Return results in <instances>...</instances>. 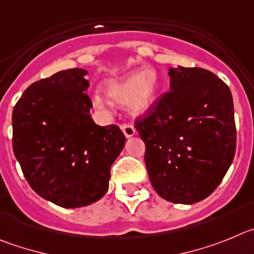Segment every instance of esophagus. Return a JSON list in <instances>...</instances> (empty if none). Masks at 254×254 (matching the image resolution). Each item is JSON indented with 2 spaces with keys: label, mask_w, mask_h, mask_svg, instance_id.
<instances>
[{
  "label": "esophagus",
  "mask_w": 254,
  "mask_h": 254,
  "mask_svg": "<svg viewBox=\"0 0 254 254\" xmlns=\"http://www.w3.org/2000/svg\"><path fill=\"white\" fill-rule=\"evenodd\" d=\"M120 127H122L123 132H124L127 138H130V136L135 135V129H134V127H132L130 124H122L120 125Z\"/></svg>",
  "instance_id": "obj_1"
}]
</instances>
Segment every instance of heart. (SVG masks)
<instances>
[{
    "mask_svg": "<svg viewBox=\"0 0 254 254\" xmlns=\"http://www.w3.org/2000/svg\"><path fill=\"white\" fill-rule=\"evenodd\" d=\"M159 90V76L153 68L132 70L119 78L109 79L104 84V92L107 99L115 104H124L130 113L143 114L157 100ZM95 105L104 107L105 101L96 96Z\"/></svg>",
    "mask_w": 254,
    "mask_h": 254,
    "instance_id": "obj_1",
    "label": "heart"
}]
</instances>
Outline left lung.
Listing matches in <instances>:
<instances>
[{
	"mask_svg": "<svg viewBox=\"0 0 254 254\" xmlns=\"http://www.w3.org/2000/svg\"><path fill=\"white\" fill-rule=\"evenodd\" d=\"M170 90L135 119L153 189L175 204H195L219 186L235 154L229 87L204 68H171Z\"/></svg>",
	"mask_w": 254,
	"mask_h": 254,
	"instance_id": "1",
	"label": "left lung"
}]
</instances>
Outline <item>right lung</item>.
Instances as JSON below:
<instances>
[{"label":"right lung","mask_w":254,"mask_h":254,"mask_svg":"<svg viewBox=\"0 0 254 254\" xmlns=\"http://www.w3.org/2000/svg\"><path fill=\"white\" fill-rule=\"evenodd\" d=\"M86 74L73 68L34 82L12 111V148L26 181L62 207L100 200L125 144L118 125L100 127L91 118Z\"/></svg>","instance_id":"add662e5"}]
</instances>
